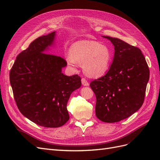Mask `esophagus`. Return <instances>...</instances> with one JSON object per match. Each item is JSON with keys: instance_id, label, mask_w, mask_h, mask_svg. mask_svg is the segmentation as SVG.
Here are the masks:
<instances>
[{"instance_id": "1", "label": "esophagus", "mask_w": 160, "mask_h": 160, "mask_svg": "<svg viewBox=\"0 0 160 160\" xmlns=\"http://www.w3.org/2000/svg\"><path fill=\"white\" fill-rule=\"evenodd\" d=\"M82 85L84 86V87H87V86H89V83L85 78H82Z\"/></svg>"}]
</instances>
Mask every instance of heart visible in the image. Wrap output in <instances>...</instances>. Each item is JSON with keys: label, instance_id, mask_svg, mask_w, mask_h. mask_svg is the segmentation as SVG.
<instances>
[{"label": "heart", "instance_id": "heart-1", "mask_svg": "<svg viewBox=\"0 0 160 160\" xmlns=\"http://www.w3.org/2000/svg\"><path fill=\"white\" fill-rule=\"evenodd\" d=\"M65 60L72 69L78 64L82 65L83 72L88 77L97 78L105 74L110 68L112 52L108 47L94 40H80L72 44Z\"/></svg>", "mask_w": 160, "mask_h": 160}]
</instances>
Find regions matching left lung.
<instances>
[{
    "instance_id": "left-lung-1",
    "label": "left lung",
    "mask_w": 160,
    "mask_h": 160,
    "mask_svg": "<svg viewBox=\"0 0 160 160\" xmlns=\"http://www.w3.org/2000/svg\"><path fill=\"white\" fill-rule=\"evenodd\" d=\"M103 37L114 46V56L109 71L92 81L95 113L102 122L113 123L130 117L141 108L149 79V69L144 55L137 47L119 38Z\"/></svg>"
}]
</instances>
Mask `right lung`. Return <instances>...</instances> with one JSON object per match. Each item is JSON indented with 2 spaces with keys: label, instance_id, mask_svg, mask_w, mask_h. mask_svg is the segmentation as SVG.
I'll return each instance as SVG.
<instances>
[{
  "label": "right lung",
  "instance_id": "obj_1",
  "mask_svg": "<svg viewBox=\"0 0 160 160\" xmlns=\"http://www.w3.org/2000/svg\"><path fill=\"white\" fill-rule=\"evenodd\" d=\"M56 32L34 40L18 55L10 72V83L18 108L35 124L57 128L69 119L67 103L71 94L79 88L78 75L65 76L67 63L60 56L48 54L55 45Z\"/></svg>",
  "mask_w": 160,
  "mask_h": 160
}]
</instances>
